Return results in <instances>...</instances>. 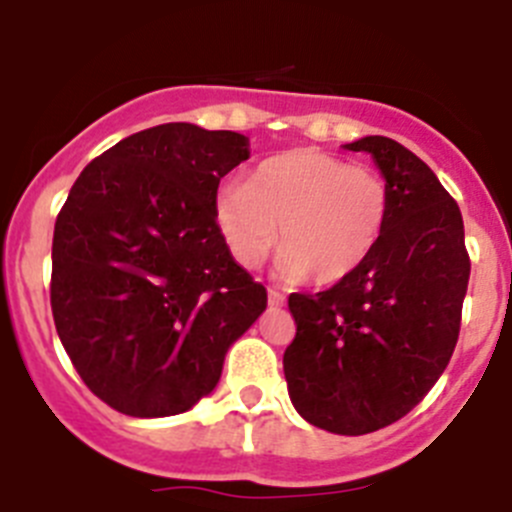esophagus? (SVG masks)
Here are the masks:
<instances>
[{"label": "esophagus", "mask_w": 512, "mask_h": 512, "mask_svg": "<svg viewBox=\"0 0 512 512\" xmlns=\"http://www.w3.org/2000/svg\"><path fill=\"white\" fill-rule=\"evenodd\" d=\"M268 304L273 306V309H278V306L286 304V296H283L281 291H275V288H270V291H268Z\"/></svg>", "instance_id": "1"}]
</instances>
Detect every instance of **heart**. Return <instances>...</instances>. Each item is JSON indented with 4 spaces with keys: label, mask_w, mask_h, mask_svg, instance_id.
<instances>
[{
    "label": "heart",
    "mask_w": 512,
    "mask_h": 512,
    "mask_svg": "<svg viewBox=\"0 0 512 512\" xmlns=\"http://www.w3.org/2000/svg\"><path fill=\"white\" fill-rule=\"evenodd\" d=\"M391 216L384 175L319 149H291L265 159L247 185L229 182L216 195V224L231 257L260 268L278 247L288 281L337 286L379 250Z\"/></svg>",
    "instance_id": "obj_1"
}]
</instances>
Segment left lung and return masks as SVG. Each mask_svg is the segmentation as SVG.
I'll use <instances>...</instances> for the list:
<instances>
[{
	"mask_svg": "<svg viewBox=\"0 0 512 512\" xmlns=\"http://www.w3.org/2000/svg\"><path fill=\"white\" fill-rule=\"evenodd\" d=\"M389 182L384 239L353 278L291 293L296 337L283 353L293 407L337 435L386 428L420 404L451 361L469 286L464 219L428 164L386 136H366Z\"/></svg>",
	"mask_w": 512,
	"mask_h": 512,
	"instance_id": "1",
	"label": "left lung"
}]
</instances>
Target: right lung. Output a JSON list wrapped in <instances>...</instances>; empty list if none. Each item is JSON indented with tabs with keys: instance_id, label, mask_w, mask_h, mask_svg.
<instances>
[{
	"instance_id": "obj_1",
	"label": "right lung",
	"mask_w": 512,
	"mask_h": 512,
	"mask_svg": "<svg viewBox=\"0 0 512 512\" xmlns=\"http://www.w3.org/2000/svg\"><path fill=\"white\" fill-rule=\"evenodd\" d=\"M244 159L242 133L164 123L71 185L53 229V322L84 384L123 415L190 410L268 306L216 224L221 177Z\"/></svg>"
}]
</instances>
